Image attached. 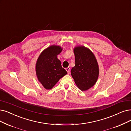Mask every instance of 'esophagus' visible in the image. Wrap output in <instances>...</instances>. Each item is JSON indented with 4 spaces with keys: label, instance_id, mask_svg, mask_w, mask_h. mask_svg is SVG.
Masks as SVG:
<instances>
[{
    "label": "esophagus",
    "instance_id": "esophagus-1",
    "mask_svg": "<svg viewBox=\"0 0 131 131\" xmlns=\"http://www.w3.org/2000/svg\"><path fill=\"white\" fill-rule=\"evenodd\" d=\"M70 68L69 67L67 68L66 69V70H67V72H68V74H70Z\"/></svg>",
    "mask_w": 131,
    "mask_h": 131
}]
</instances>
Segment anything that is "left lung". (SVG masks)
Wrapping results in <instances>:
<instances>
[{"label":"left lung","mask_w":131,"mask_h":131,"mask_svg":"<svg viewBox=\"0 0 131 131\" xmlns=\"http://www.w3.org/2000/svg\"><path fill=\"white\" fill-rule=\"evenodd\" d=\"M75 66L71 70L75 83L81 91H86L95 84L99 76V66L95 56L85 46L74 49Z\"/></svg>","instance_id":"1"}]
</instances>
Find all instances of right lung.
<instances>
[{
	"label": "right lung",
	"mask_w": 131,
	"mask_h": 131,
	"mask_svg": "<svg viewBox=\"0 0 131 131\" xmlns=\"http://www.w3.org/2000/svg\"><path fill=\"white\" fill-rule=\"evenodd\" d=\"M62 51L59 46L51 45L43 50L36 63L35 71L38 81L47 90L51 89L60 78L67 75L57 55Z\"/></svg>",
	"instance_id": "1"
}]
</instances>
